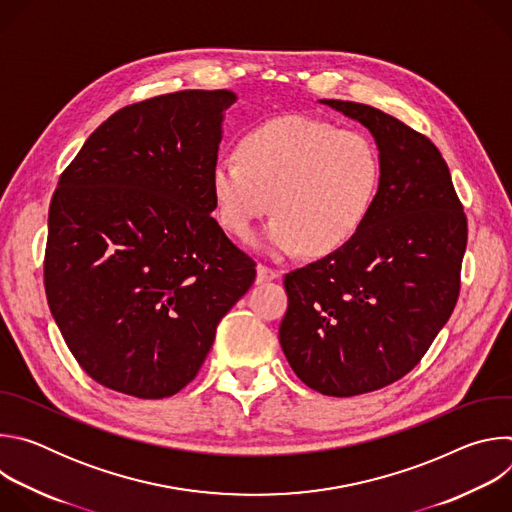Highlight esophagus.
<instances>
[{"instance_id":"esophagus-1","label":"esophagus","mask_w":512,"mask_h":512,"mask_svg":"<svg viewBox=\"0 0 512 512\" xmlns=\"http://www.w3.org/2000/svg\"><path fill=\"white\" fill-rule=\"evenodd\" d=\"M277 277H279L277 269H271L267 265H257V283H267V281H273Z\"/></svg>"}]
</instances>
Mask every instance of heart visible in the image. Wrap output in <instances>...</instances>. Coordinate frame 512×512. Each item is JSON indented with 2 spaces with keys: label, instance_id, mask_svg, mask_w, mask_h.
Listing matches in <instances>:
<instances>
[{
  "label": "heart",
  "instance_id": "obj_1",
  "mask_svg": "<svg viewBox=\"0 0 512 512\" xmlns=\"http://www.w3.org/2000/svg\"><path fill=\"white\" fill-rule=\"evenodd\" d=\"M381 180L379 156L358 131L300 113L251 127L239 154L212 166L210 188L225 229L247 237L273 204V255H314L346 245L367 223Z\"/></svg>",
  "mask_w": 512,
  "mask_h": 512
}]
</instances>
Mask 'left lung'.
Wrapping results in <instances>:
<instances>
[{
  "mask_svg": "<svg viewBox=\"0 0 512 512\" xmlns=\"http://www.w3.org/2000/svg\"><path fill=\"white\" fill-rule=\"evenodd\" d=\"M320 103L373 133L381 180L346 245L283 277L279 342L310 389L354 397L405 377L450 320L468 223L448 164L423 133L371 105Z\"/></svg>",
  "mask_w": 512,
  "mask_h": 512,
  "instance_id": "left-lung-1",
  "label": "left lung"
}]
</instances>
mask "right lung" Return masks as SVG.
I'll use <instances>...</instances> for the list:
<instances>
[{
	"mask_svg": "<svg viewBox=\"0 0 512 512\" xmlns=\"http://www.w3.org/2000/svg\"><path fill=\"white\" fill-rule=\"evenodd\" d=\"M231 91H178L103 121L60 174L44 287L54 322L99 385L164 399L200 371L255 261L210 216Z\"/></svg>",
	"mask_w": 512,
	"mask_h": 512,
	"instance_id": "1",
	"label": "right lung"
}]
</instances>
